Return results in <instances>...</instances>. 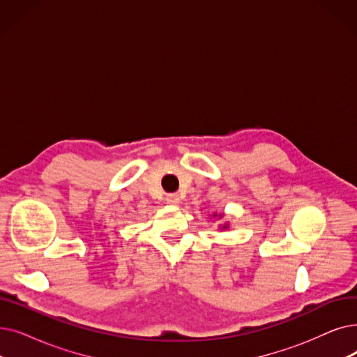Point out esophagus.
I'll return each mask as SVG.
<instances>
[{
    "label": "esophagus",
    "instance_id": "1",
    "mask_svg": "<svg viewBox=\"0 0 357 357\" xmlns=\"http://www.w3.org/2000/svg\"><path fill=\"white\" fill-rule=\"evenodd\" d=\"M165 199H166V203H167V204L176 206V204L179 203V195H178V194H167Z\"/></svg>",
    "mask_w": 357,
    "mask_h": 357
}]
</instances>
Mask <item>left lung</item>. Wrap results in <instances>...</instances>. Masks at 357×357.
<instances>
[{"mask_svg":"<svg viewBox=\"0 0 357 357\" xmlns=\"http://www.w3.org/2000/svg\"><path fill=\"white\" fill-rule=\"evenodd\" d=\"M214 215H215V214H214Z\"/></svg>","mask_w":357,"mask_h":357,"instance_id":"left-lung-1","label":"left lung"}]
</instances>
